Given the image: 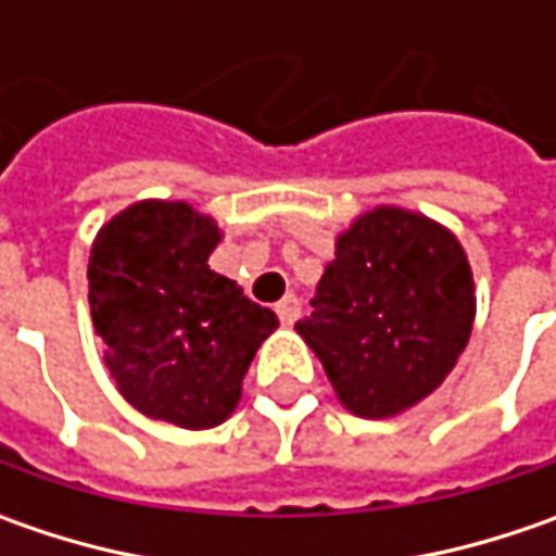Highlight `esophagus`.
<instances>
[{"label":"esophagus","instance_id":"1","mask_svg":"<svg viewBox=\"0 0 556 556\" xmlns=\"http://www.w3.org/2000/svg\"><path fill=\"white\" fill-rule=\"evenodd\" d=\"M275 312H278L281 325H293V321L300 318V300H296L293 293H288V296L275 306Z\"/></svg>","mask_w":556,"mask_h":556}]
</instances>
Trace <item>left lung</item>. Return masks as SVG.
I'll list each match as a JSON object with an SVG mask.
<instances>
[{"instance_id": "left-lung-1", "label": "left lung", "mask_w": 556, "mask_h": 556, "mask_svg": "<svg viewBox=\"0 0 556 556\" xmlns=\"http://www.w3.org/2000/svg\"><path fill=\"white\" fill-rule=\"evenodd\" d=\"M473 318V268L455 231L380 203L337 235L296 333L318 355L340 405L383 420L442 387Z\"/></svg>"}]
</instances>
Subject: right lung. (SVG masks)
<instances>
[{"label":"right lung","instance_id":"add662e5","mask_svg":"<svg viewBox=\"0 0 556 556\" xmlns=\"http://www.w3.org/2000/svg\"><path fill=\"white\" fill-rule=\"evenodd\" d=\"M223 228L188 201L129 203L89 250V309L119 395L151 420L210 430L241 402L275 312L210 268Z\"/></svg>","mask_w":556,"mask_h":556}]
</instances>
